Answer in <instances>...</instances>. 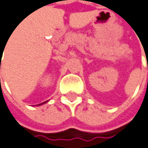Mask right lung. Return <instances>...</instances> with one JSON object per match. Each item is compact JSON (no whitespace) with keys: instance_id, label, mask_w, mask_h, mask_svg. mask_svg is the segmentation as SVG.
I'll use <instances>...</instances> for the list:
<instances>
[{"instance_id":"obj_1","label":"right lung","mask_w":148,"mask_h":148,"mask_svg":"<svg viewBox=\"0 0 148 148\" xmlns=\"http://www.w3.org/2000/svg\"><path fill=\"white\" fill-rule=\"evenodd\" d=\"M47 103V101H46V102H44V103H40V104H38V105H42V104H44V103Z\"/></svg>"}]
</instances>
